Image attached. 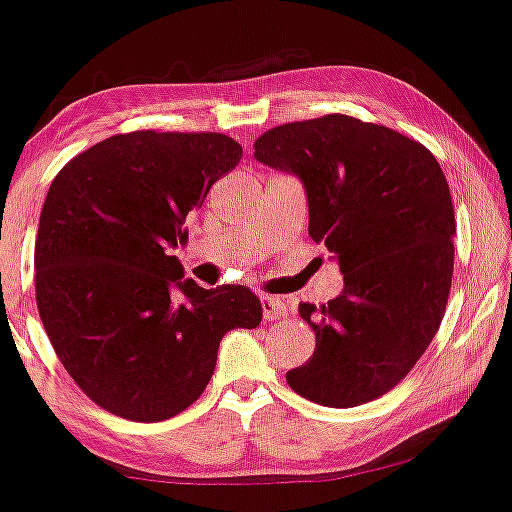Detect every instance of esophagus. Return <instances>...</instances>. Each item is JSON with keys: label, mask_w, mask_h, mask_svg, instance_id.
Instances as JSON below:
<instances>
[{"label": "esophagus", "mask_w": 512, "mask_h": 512, "mask_svg": "<svg viewBox=\"0 0 512 512\" xmlns=\"http://www.w3.org/2000/svg\"><path fill=\"white\" fill-rule=\"evenodd\" d=\"M262 315L264 319H279L286 315V303L276 295H262Z\"/></svg>", "instance_id": "1"}]
</instances>
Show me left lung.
I'll use <instances>...</instances> for the list:
<instances>
[{
  "instance_id": "1",
  "label": "left lung",
  "mask_w": 512,
  "mask_h": 512,
  "mask_svg": "<svg viewBox=\"0 0 512 512\" xmlns=\"http://www.w3.org/2000/svg\"><path fill=\"white\" fill-rule=\"evenodd\" d=\"M255 157L300 176L310 236L346 281L326 305H300L317 348L288 386L326 408L384 396L429 348L451 293L455 214L439 162L408 135L346 114L276 126Z\"/></svg>"
}]
</instances>
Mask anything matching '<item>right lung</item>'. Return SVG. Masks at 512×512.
I'll list each match as a JSON object with an SVG mask.
<instances>
[{"label": "right lung", "mask_w": 512, "mask_h": 512, "mask_svg": "<svg viewBox=\"0 0 512 512\" xmlns=\"http://www.w3.org/2000/svg\"><path fill=\"white\" fill-rule=\"evenodd\" d=\"M240 157L224 133H119L73 157L49 186L35 300L59 362L102 410L169 420L207 389L226 331L262 322L250 288L207 291L166 255L186 243L188 214Z\"/></svg>", "instance_id": "add662e5"}]
</instances>
